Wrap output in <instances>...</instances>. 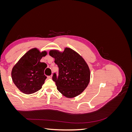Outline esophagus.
Returning a JSON list of instances; mask_svg holds the SVG:
<instances>
[{
	"label": "esophagus",
	"mask_w": 132,
	"mask_h": 132,
	"mask_svg": "<svg viewBox=\"0 0 132 132\" xmlns=\"http://www.w3.org/2000/svg\"><path fill=\"white\" fill-rule=\"evenodd\" d=\"M52 78V75H51V76H48V77H47L48 79H51Z\"/></svg>",
	"instance_id": "esophagus-1"
}]
</instances>
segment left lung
Returning <instances> with one entry per match:
<instances>
[{"mask_svg": "<svg viewBox=\"0 0 132 132\" xmlns=\"http://www.w3.org/2000/svg\"><path fill=\"white\" fill-rule=\"evenodd\" d=\"M59 68V75L53 74V80L57 90L67 98H73L81 94L89 85L90 71L87 64L80 55L70 48L63 52L50 51Z\"/></svg>", "mask_w": 132, "mask_h": 132, "instance_id": "left-lung-1", "label": "left lung"}]
</instances>
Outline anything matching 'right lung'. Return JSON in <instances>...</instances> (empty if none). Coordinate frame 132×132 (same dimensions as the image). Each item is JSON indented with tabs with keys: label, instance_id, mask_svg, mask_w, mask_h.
Returning a JSON list of instances; mask_svg holds the SVG:
<instances>
[{
	"label": "right lung",
	"instance_id": "obj_1",
	"mask_svg": "<svg viewBox=\"0 0 132 132\" xmlns=\"http://www.w3.org/2000/svg\"><path fill=\"white\" fill-rule=\"evenodd\" d=\"M47 54L46 51L41 52L37 48H34L27 51L13 67L12 80L23 94H34L42 88L47 78L44 70L47 65L40 60Z\"/></svg>",
	"mask_w": 132,
	"mask_h": 132
}]
</instances>
